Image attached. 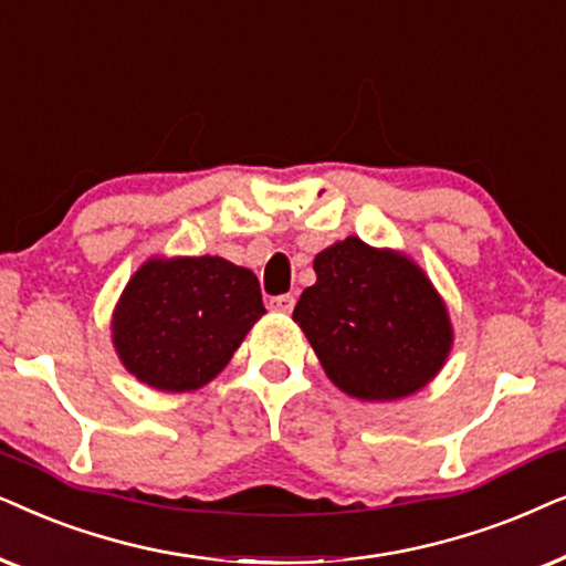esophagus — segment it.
<instances>
[{"label":"esophagus","mask_w":566,"mask_h":566,"mask_svg":"<svg viewBox=\"0 0 566 566\" xmlns=\"http://www.w3.org/2000/svg\"><path fill=\"white\" fill-rule=\"evenodd\" d=\"M269 307L276 313H292V307H295V295H276L269 300Z\"/></svg>","instance_id":"obj_1"}]
</instances>
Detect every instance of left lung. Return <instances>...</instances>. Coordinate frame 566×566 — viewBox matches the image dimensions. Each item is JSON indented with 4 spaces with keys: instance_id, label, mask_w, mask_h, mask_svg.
Segmentation results:
<instances>
[{
    "instance_id": "1",
    "label": "left lung",
    "mask_w": 566,
    "mask_h": 566,
    "mask_svg": "<svg viewBox=\"0 0 566 566\" xmlns=\"http://www.w3.org/2000/svg\"><path fill=\"white\" fill-rule=\"evenodd\" d=\"M292 318L336 388L359 401L417 394L453 346L448 307L409 255L338 240L313 261Z\"/></svg>"
}]
</instances>
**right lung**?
<instances>
[{"mask_svg":"<svg viewBox=\"0 0 566 566\" xmlns=\"http://www.w3.org/2000/svg\"><path fill=\"white\" fill-rule=\"evenodd\" d=\"M263 313L251 269L220 255L149 259L120 292L113 346L139 382L186 394L224 370Z\"/></svg>","mask_w":566,"mask_h":566,"instance_id":"1","label":"right lung"}]
</instances>
